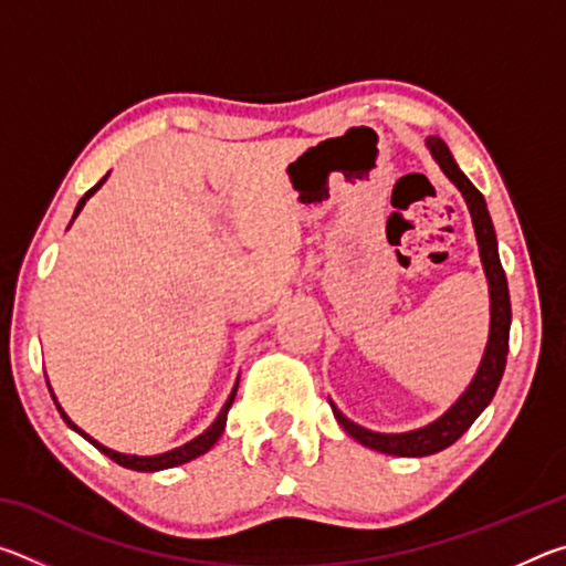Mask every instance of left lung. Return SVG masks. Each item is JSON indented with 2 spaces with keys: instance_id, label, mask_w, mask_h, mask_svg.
Listing matches in <instances>:
<instances>
[{
  "instance_id": "8db88e82",
  "label": "left lung",
  "mask_w": 566,
  "mask_h": 566,
  "mask_svg": "<svg viewBox=\"0 0 566 566\" xmlns=\"http://www.w3.org/2000/svg\"><path fill=\"white\" fill-rule=\"evenodd\" d=\"M427 149L432 151L434 161L439 169L444 171L447 179L462 191L469 214H472L476 244H479V260L484 266L486 284H490V339H486V347L482 354V361H479L476 375L469 381V387L462 391L452 407H449L442 417L429 421V424L411 429V432H399V434H385V432H371L367 427L354 424L337 409V405L329 399L334 417L342 424L344 432L357 439L359 444L377 449L381 454L391 457H427L437 454L454 444L459 437H462L472 421L482 415V411L490 407L496 387H500L504 364H506V352H510V324H512V304H510V286H506V274L500 262V247H496V234L494 224L490 217V209L486 202L472 181L467 179L462 169L457 167L452 151L439 137H427Z\"/></svg>"
}]
</instances>
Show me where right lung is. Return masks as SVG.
I'll return each instance as SVG.
<instances>
[{"label": "right lung", "instance_id": "add662e5", "mask_svg": "<svg viewBox=\"0 0 566 566\" xmlns=\"http://www.w3.org/2000/svg\"><path fill=\"white\" fill-rule=\"evenodd\" d=\"M109 177V175H107ZM107 177H102L99 179V185H94L87 195H84L82 199H80V205H76V209H74V217H72V222L76 217H80V212H82V207L87 205V199L94 195V191H97L104 181H107ZM72 222H70V227H72ZM237 387H239V379L234 381V387H232V395H229V399L224 401V407H222V411H219L217 415V419L212 421V424H209L202 434L199 437H195V439H189L187 444H181V447H175V449H169V452H161V454H151V457H139V454H124V452H114V449H109V447H104L102 442H97V439L94 437H90L87 432H84V429H80L74 424V421L66 417V411L62 409V405L60 401H56V397L52 395V399H54V405H56V409H60V415H62V419L66 421V427L70 429H74L76 434H82L84 439H87L90 444H94L99 449V452L104 454V457H109L112 462H117V464H122V467H127V469H134V472H161V469H171V467H179V464H187V462H191V459H197V457H202V454H207L209 449H212L214 444H217V439L222 437V432H224V427H227V415H229V407H232V401H234V397H237ZM50 391H52V387H50Z\"/></svg>", "mask_w": 566, "mask_h": 566}]
</instances>
